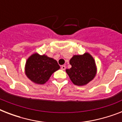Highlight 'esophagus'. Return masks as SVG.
Here are the masks:
<instances>
[{"label":"esophagus","mask_w":122,"mask_h":122,"mask_svg":"<svg viewBox=\"0 0 122 122\" xmlns=\"http://www.w3.org/2000/svg\"><path fill=\"white\" fill-rule=\"evenodd\" d=\"M61 69L62 70H65V69H66V66H64V65H62V66H61Z\"/></svg>","instance_id":"obj_1"}]
</instances>
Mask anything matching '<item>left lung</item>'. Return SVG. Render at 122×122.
<instances>
[{
  "label": "left lung",
  "mask_w": 122,
  "mask_h": 122,
  "mask_svg": "<svg viewBox=\"0 0 122 122\" xmlns=\"http://www.w3.org/2000/svg\"><path fill=\"white\" fill-rule=\"evenodd\" d=\"M70 64L71 68L66 71L75 85H85L94 78L96 67L93 57L89 53L74 56Z\"/></svg>",
  "instance_id": "8db88e82"
}]
</instances>
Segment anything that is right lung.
Listing matches in <instances>:
<instances>
[{
	"label": "right lung",
	"instance_id": "add662e5",
	"mask_svg": "<svg viewBox=\"0 0 122 122\" xmlns=\"http://www.w3.org/2000/svg\"><path fill=\"white\" fill-rule=\"evenodd\" d=\"M60 68L57 61L46 55L35 53L28 59L25 72L28 78L38 84H44L54 71Z\"/></svg>",
	"mask_w": 122,
	"mask_h": 122
}]
</instances>
